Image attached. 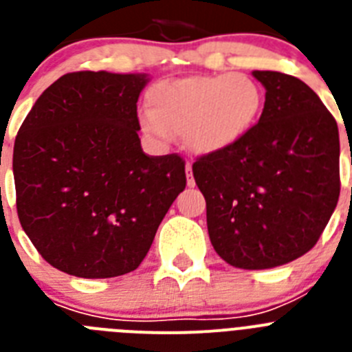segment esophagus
I'll use <instances>...</instances> for the list:
<instances>
[{"instance_id": "esophagus-1", "label": "esophagus", "mask_w": 352, "mask_h": 352, "mask_svg": "<svg viewBox=\"0 0 352 352\" xmlns=\"http://www.w3.org/2000/svg\"><path fill=\"white\" fill-rule=\"evenodd\" d=\"M185 170H186V185H188V186H190V188H192V186L195 185L194 174H192V164H186Z\"/></svg>"}]
</instances>
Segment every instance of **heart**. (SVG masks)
Listing matches in <instances>:
<instances>
[{
    "instance_id": "b5f03b06",
    "label": "heart",
    "mask_w": 352,
    "mask_h": 352,
    "mask_svg": "<svg viewBox=\"0 0 352 352\" xmlns=\"http://www.w3.org/2000/svg\"><path fill=\"white\" fill-rule=\"evenodd\" d=\"M148 105L149 113L139 120L146 133L162 141L183 133L194 153L213 155L250 135L263 113L264 95L245 74L190 76L155 84Z\"/></svg>"
}]
</instances>
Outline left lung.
<instances>
[{"instance_id": "8db88e82", "label": "left lung", "mask_w": 352, "mask_h": 352, "mask_svg": "<svg viewBox=\"0 0 352 352\" xmlns=\"http://www.w3.org/2000/svg\"><path fill=\"white\" fill-rule=\"evenodd\" d=\"M263 114L234 148L201 157L195 183L206 199L214 252L234 268L268 270L317 243L340 195L335 118L303 80L254 70Z\"/></svg>"}]
</instances>
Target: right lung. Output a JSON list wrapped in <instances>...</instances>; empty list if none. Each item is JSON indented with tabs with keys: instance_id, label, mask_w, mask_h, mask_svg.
<instances>
[{
	"instance_id": "right-lung-1",
	"label": "right lung",
	"mask_w": 352,
	"mask_h": 352,
	"mask_svg": "<svg viewBox=\"0 0 352 352\" xmlns=\"http://www.w3.org/2000/svg\"><path fill=\"white\" fill-rule=\"evenodd\" d=\"M148 74L72 72L31 107L14 144L17 214L51 266L80 278L133 272L174 199L178 155L149 157L138 100Z\"/></svg>"
}]
</instances>
